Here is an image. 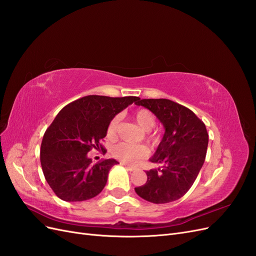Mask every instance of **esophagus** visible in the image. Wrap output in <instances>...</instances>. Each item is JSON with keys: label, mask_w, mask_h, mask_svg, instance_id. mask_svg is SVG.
Listing matches in <instances>:
<instances>
[{"label": "esophagus", "mask_w": 256, "mask_h": 256, "mask_svg": "<svg viewBox=\"0 0 256 256\" xmlns=\"http://www.w3.org/2000/svg\"><path fill=\"white\" fill-rule=\"evenodd\" d=\"M124 166H125L127 170H129V171H134V170H136V168L134 166H129V164H124V162H122V164Z\"/></svg>", "instance_id": "obj_1"}]
</instances>
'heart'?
<instances>
[{"mask_svg":"<svg viewBox=\"0 0 256 256\" xmlns=\"http://www.w3.org/2000/svg\"><path fill=\"white\" fill-rule=\"evenodd\" d=\"M134 120L140 126L143 130L146 131V138L150 143L157 144L158 142V136L157 134H154L150 130L154 122H156V118L152 111L148 109H138L134 113ZM120 126V116H115L113 118L109 125L106 128V136L111 140L118 136V131ZM112 154L115 158H118L124 164H136L142 159L146 158L150 154V150L144 145H136V144H130V143H120L113 147Z\"/></svg>","mask_w":256,"mask_h":256,"instance_id":"1","label":"heart"}]
</instances>
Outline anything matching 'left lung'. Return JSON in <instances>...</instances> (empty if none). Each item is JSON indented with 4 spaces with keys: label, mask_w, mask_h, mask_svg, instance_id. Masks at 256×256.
I'll return each mask as SVG.
<instances>
[{
    "label": "left lung",
    "mask_w": 256,
    "mask_h": 256,
    "mask_svg": "<svg viewBox=\"0 0 256 256\" xmlns=\"http://www.w3.org/2000/svg\"><path fill=\"white\" fill-rule=\"evenodd\" d=\"M134 104L152 111L166 128L150 159L161 168L147 171V182L134 190L154 204L173 202L188 192L203 166L208 146L206 126L190 109L172 100L138 98Z\"/></svg>",
    "instance_id": "left-lung-1"
}]
</instances>
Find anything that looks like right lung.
<instances>
[{"label":"right lung","mask_w":256,"mask_h":256,"mask_svg":"<svg viewBox=\"0 0 256 256\" xmlns=\"http://www.w3.org/2000/svg\"><path fill=\"white\" fill-rule=\"evenodd\" d=\"M138 99L90 95L60 111L46 130L40 147L42 172L56 196L66 202H81L102 191L109 171L118 162L106 159L94 164L88 152L104 150L100 142L110 120Z\"/></svg>","instance_id":"1"}]
</instances>
